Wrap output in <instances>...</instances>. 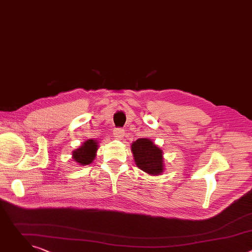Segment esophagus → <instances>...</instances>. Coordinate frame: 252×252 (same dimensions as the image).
Here are the masks:
<instances>
[{
    "label": "esophagus",
    "instance_id": "esophagus-1",
    "mask_svg": "<svg viewBox=\"0 0 252 252\" xmlns=\"http://www.w3.org/2000/svg\"><path fill=\"white\" fill-rule=\"evenodd\" d=\"M114 135H115L116 137H118V138H122V137H124V135H125V130H124L123 128H115V130H114Z\"/></svg>",
    "mask_w": 252,
    "mask_h": 252
}]
</instances>
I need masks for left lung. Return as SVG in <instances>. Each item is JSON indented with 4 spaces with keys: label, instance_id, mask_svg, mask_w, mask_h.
I'll use <instances>...</instances> for the list:
<instances>
[{
    "label": "left lung",
    "instance_id": "obj_1",
    "mask_svg": "<svg viewBox=\"0 0 252 252\" xmlns=\"http://www.w3.org/2000/svg\"><path fill=\"white\" fill-rule=\"evenodd\" d=\"M136 166L150 175H159L164 170L163 152L147 137L138 138L130 146Z\"/></svg>",
    "mask_w": 252,
    "mask_h": 252
}]
</instances>
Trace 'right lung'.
I'll return each mask as SVG.
<instances>
[{
  "label": "right lung",
  "instance_id": "1",
  "mask_svg": "<svg viewBox=\"0 0 252 252\" xmlns=\"http://www.w3.org/2000/svg\"><path fill=\"white\" fill-rule=\"evenodd\" d=\"M98 150V141L95 139H87L82 143V146L76 149L71 155V158L74 159L79 165L91 164L96 157V151Z\"/></svg>",
  "mask_w": 252,
  "mask_h": 252
}]
</instances>
